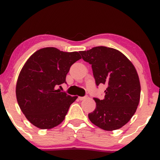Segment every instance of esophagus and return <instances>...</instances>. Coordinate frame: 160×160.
Here are the masks:
<instances>
[{
	"mask_svg": "<svg viewBox=\"0 0 160 160\" xmlns=\"http://www.w3.org/2000/svg\"><path fill=\"white\" fill-rule=\"evenodd\" d=\"M86 98H87V96H83V97H79V100H80V101H82V100H84V99H86Z\"/></svg>",
	"mask_w": 160,
	"mask_h": 160,
	"instance_id": "obj_1",
	"label": "esophagus"
}]
</instances>
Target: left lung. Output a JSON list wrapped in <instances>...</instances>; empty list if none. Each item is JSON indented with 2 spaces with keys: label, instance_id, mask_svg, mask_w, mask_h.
Instances as JSON below:
<instances>
[{
  "label": "left lung",
  "instance_id": "8db88e82",
  "mask_svg": "<svg viewBox=\"0 0 160 160\" xmlns=\"http://www.w3.org/2000/svg\"><path fill=\"white\" fill-rule=\"evenodd\" d=\"M80 53L92 65L96 85L106 86L102 100L93 98L96 108L88 114L89 120L106 131L120 128L131 120L140 101L136 69L127 57L110 47H95Z\"/></svg>",
  "mask_w": 160,
  "mask_h": 160
}]
</instances>
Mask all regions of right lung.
<instances>
[{
	"label": "right lung",
	"instance_id": "right-lung-1",
	"mask_svg": "<svg viewBox=\"0 0 160 160\" xmlns=\"http://www.w3.org/2000/svg\"><path fill=\"white\" fill-rule=\"evenodd\" d=\"M80 58L78 52L46 47L36 51L25 62L16 82V99L27 120L36 127L49 129L65 120L78 96L56 89L66 82L70 68Z\"/></svg>",
	"mask_w": 160,
	"mask_h": 160
}]
</instances>
